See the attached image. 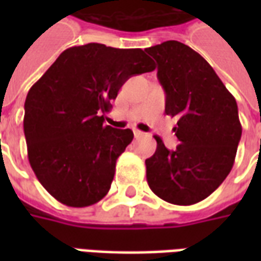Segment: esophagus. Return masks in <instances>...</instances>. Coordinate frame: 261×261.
<instances>
[{
  "mask_svg": "<svg viewBox=\"0 0 261 261\" xmlns=\"http://www.w3.org/2000/svg\"><path fill=\"white\" fill-rule=\"evenodd\" d=\"M144 136H145V133H142V131L140 130H134V137H136V138H141V137Z\"/></svg>",
  "mask_w": 261,
  "mask_h": 261,
  "instance_id": "1",
  "label": "esophagus"
}]
</instances>
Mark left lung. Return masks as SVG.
Instances as JSON below:
<instances>
[{
	"label": "left lung",
	"instance_id": "8db88e82",
	"mask_svg": "<svg viewBox=\"0 0 261 261\" xmlns=\"http://www.w3.org/2000/svg\"><path fill=\"white\" fill-rule=\"evenodd\" d=\"M158 64L166 93L165 113L179 117V145L169 151L159 137L145 161L147 181L159 198L192 205L207 198L229 175L241 141L238 105L213 67L192 47L168 40L145 48Z\"/></svg>",
	"mask_w": 261,
	"mask_h": 261
}]
</instances>
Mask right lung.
I'll use <instances>...</instances> for the list:
<instances>
[{
  "mask_svg": "<svg viewBox=\"0 0 261 261\" xmlns=\"http://www.w3.org/2000/svg\"><path fill=\"white\" fill-rule=\"evenodd\" d=\"M153 69L141 48L88 43L64 50L29 89L23 117L28 158L57 201L88 207L108 194L116 161L134 134L103 124L105 113L125 81Z\"/></svg>",
  "mask_w": 261,
  "mask_h": 261,
  "instance_id": "obj_1",
  "label": "right lung"
}]
</instances>
